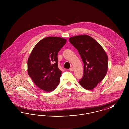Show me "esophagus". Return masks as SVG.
Masks as SVG:
<instances>
[{"label": "esophagus", "instance_id": "esophagus-1", "mask_svg": "<svg viewBox=\"0 0 129 129\" xmlns=\"http://www.w3.org/2000/svg\"><path fill=\"white\" fill-rule=\"evenodd\" d=\"M74 69L73 68H70V71H71V72H73V71H74Z\"/></svg>", "mask_w": 129, "mask_h": 129}]
</instances>
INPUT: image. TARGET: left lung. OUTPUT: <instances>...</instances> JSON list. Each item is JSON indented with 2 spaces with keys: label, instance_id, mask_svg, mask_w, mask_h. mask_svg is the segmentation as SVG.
Instances as JSON below:
<instances>
[{
  "label": "left lung",
  "instance_id": "8db88e82",
  "mask_svg": "<svg viewBox=\"0 0 129 129\" xmlns=\"http://www.w3.org/2000/svg\"><path fill=\"white\" fill-rule=\"evenodd\" d=\"M69 41L78 51L84 64L83 77L79 83L84 88L92 90L107 74L108 62L107 54L103 47L88 35L71 37Z\"/></svg>",
  "mask_w": 129,
  "mask_h": 129
}]
</instances>
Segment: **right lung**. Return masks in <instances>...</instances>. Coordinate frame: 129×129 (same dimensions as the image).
<instances>
[{
    "instance_id": "add662e5",
    "label": "right lung",
    "mask_w": 129,
    "mask_h": 129,
    "mask_svg": "<svg viewBox=\"0 0 129 129\" xmlns=\"http://www.w3.org/2000/svg\"><path fill=\"white\" fill-rule=\"evenodd\" d=\"M66 42L60 37H46L36 44L29 56L28 75L46 92L54 90L59 83L62 72L58 67L57 54Z\"/></svg>"
}]
</instances>
